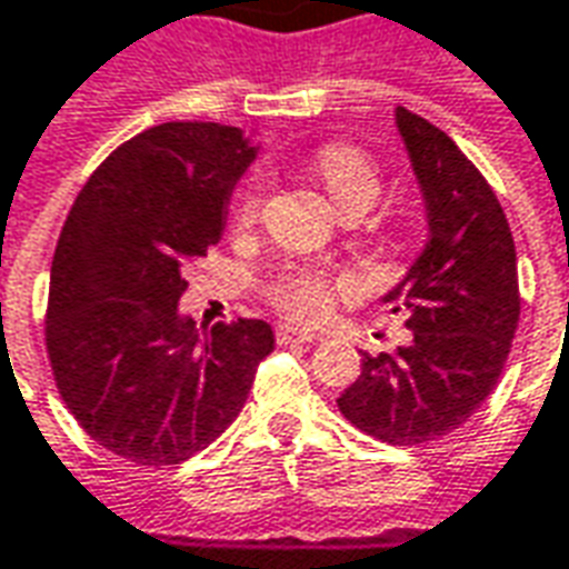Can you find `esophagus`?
Instances as JSON below:
<instances>
[{"mask_svg":"<svg viewBox=\"0 0 569 569\" xmlns=\"http://www.w3.org/2000/svg\"><path fill=\"white\" fill-rule=\"evenodd\" d=\"M276 340L278 346H293V342H316L318 337L312 330H300V328H291V325H281L276 330Z\"/></svg>","mask_w":569,"mask_h":569,"instance_id":"1","label":"esophagus"}]
</instances>
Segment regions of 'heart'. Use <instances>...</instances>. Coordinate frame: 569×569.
<instances>
[{"label": "heart", "instance_id": "1", "mask_svg": "<svg viewBox=\"0 0 569 569\" xmlns=\"http://www.w3.org/2000/svg\"><path fill=\"white\" fill-rule=\"evenodd\" d=\"M316 174L325 183L328 196L337 201V208H370L377 196H380L382 177L377 162L368 152L356 143H328L316 152ZM260 201H263V177L251 174L236 192L232 208H229V220L236 227H248L260 213ZM349 288V281H333L325 272L316 269H291L288 276H281L276 284V303L291 312L293 318H318L328 312L330 297L333 291Z\"/></svg>", "mask_w": 569, "mask_h": 569}]
</instances>
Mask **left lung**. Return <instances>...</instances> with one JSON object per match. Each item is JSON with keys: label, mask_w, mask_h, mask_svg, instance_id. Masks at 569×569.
<instances>
[{"label": "left lung", "mask_w": 569, "mask_h": 569, "mask_svg": "<svg viewBox=\"0 0 569 569\" xmlns=\"http://www.w3.org/2000/svg\"><path fill=\"white\" fill-rule=\"evenodd\" d=\"M395 124L426 201L429 241L382 300L405 309L413 340L365 352L337 407L386 445H426L459 429L497 386L521 316L518 257L499 199L462 149L405 107Z\"/></svg>", "instance_id": "obj_1"}]
</instances>
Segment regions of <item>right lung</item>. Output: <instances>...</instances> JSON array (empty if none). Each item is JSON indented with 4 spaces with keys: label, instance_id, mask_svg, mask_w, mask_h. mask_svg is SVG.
<instances>
[{
    "label": "right lung",
    "instance_id": "obj_1",
    "mask_svg": "<svg viewBox=\"0 0 569 569\" xmlns=\"http://www.w3.org/2000/svg\"><path fill=\"white\" fill-rule=\"evenodd\" d=\"M257 147L239 128L164 122L112 152L60 229L46 346L84 432L140 466H177L241 413L276 337L260 318L199 330L183 269L208 257Z\"/></svg>",
    "mask_w": 569,
    "mask_h": 569
}]
</instances>
